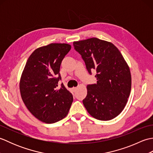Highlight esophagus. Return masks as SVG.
Instances as JSON below:
<instances>
[{"mask_svg": "<svg viewBox=\"0 0 153 153\" xmlns=\"http://www.w3.org/2000/svg\"><path fill=\"white\" fill-rule=\"evenodd\" d=\"M77 87H73V88H72V90H73V91L74 92H76V91L77 90Z\"/></svg>", "mask_w": 153, "mask_h": 153, "instance_id": "obj_1", "label": "esophagus"}]
</instances>
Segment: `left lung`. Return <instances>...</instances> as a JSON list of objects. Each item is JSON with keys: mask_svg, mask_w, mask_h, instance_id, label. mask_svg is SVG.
Instances as JSON below:
<instances>
[{"mask_svg": "<svg viewBox=\"0 0 153 153\" xmlns=\"http://www.w3.org/2000/svg\"><path fill=\"white\" fill-rule=\"evenodd\" d=\"M73 45L89 74L97 72V83L87 86L84 106L97 120L116 118L126 106L131 87L130 70L122 54L112 43L95 37L75 41Z\"/></svg>", "mask_w": 153, "mask_h": 153, "instance_id": "obj_1", "label": "left lung"}]
</instances>
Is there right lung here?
I'll return each mask as SVG.
<instances>
[{"mask_svg":"<svg viewBox=\"0 0 153 153\" xmlns=\"http://www.w3.org/2000/svg\"><path fill=\"white\" fill-rule=\"evenodd\" d=\"M71 49L66 43H51L35 50L29 57L20 82L22 99L32 114L40 121L53 123L67 116L73 96L61 80L60 68Z\"/></svg>","mask_w":153,"mask_h":153,"instance_id":"add662e5","label":"right lung"}]
</instances>
